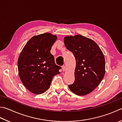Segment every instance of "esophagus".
<instances>
[{"mask_svg":"<svg viewBox=\"0 0 122 122\" xmlns=\"http://www.w3.org/2000/svg\"><path fill=\"white\" fill-rule=\"evenodd\" d=\"M62 70L63 71H65L66 70V66H62Z\"/></svg>","mask_w":122,"mask_h":122,"instance_id":"1","label":"esophagus"}]
</instances>
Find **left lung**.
<instances>
[{
    "label": "left lung",
    "mask_w": 122,
    "mask_h": 122,
    "mask_svg": "<svg viewBox=\"0 0 122 122\" xmlns=\"http://www.w3.org/2000/svg\"><path fill=\"white\" fill-rule=\"evenodd\" d=\"M66 49L75 56V81L68 85L71 92L79 96L92 92L102 80L105 73L104 54L94 41L81 35L66 36Z\"/></svg>",
    "instance_id": "1"
}]
</instances>
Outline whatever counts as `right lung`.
Returning <instances> with one entry per match:
<instances>
[{
    "label": "right lung",
    "instance_id": "right-lung-1",
    "mask_svg": "<svg viewBox=\"0 0 122 122\" xmlns=\"http://www.w3.org/2000/svg\"><path fill=\"white\" fill-rule=\"evenodd\" d=\"M57 37L45 33L34 36L28 41L18 60L20 78L31 92L41 94L49 89L54 76L60 74V66L55 63L50 53Z\"/></svg>",
    "mask_w": 122,
    "mask_h": 122
}]
</instances>
